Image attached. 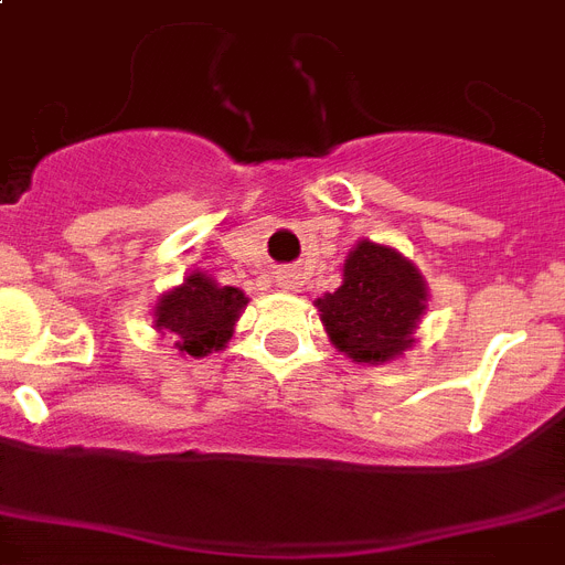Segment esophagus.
<instances>
[{"instance_id": "1", "label": "esophagus", "mask_w": 565, "mask_h": 565, "mask_svg": "<svg viewBox=\"0 0 565 565\" xmlns=\"http://www.w3.org/2000/svg\"><path fill=\"white\" fill-rule=\"evenodd\" d=\"M282 286H288V279H286V282H282Z\"/></svg>"}]
</instances>
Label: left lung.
<instances>
[{
    "label": "left lung",
    "instance_id": "left-lung-1",
    "mask_svg": "<svg viewBox=\"0 0 565 565\" xmlns=\"http://www.w3.org/2000/svg\"><path fill=\"white\" fill-rule=\"evenodd\" d=\"M427 282L413 259L393 245L361 239L343 259V282L315 306L332 347L352 363L381 366L416 347L427 315Z\"/></svg>",
    "mask_w": 565,
    "mask_h": 565
}]
</instances>
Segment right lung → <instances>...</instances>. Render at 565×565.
<instances>
[{
	"label": "right lung",
	"mask_w": 565,
	"mask_h": 565,
	"mask_svg": "<svg viewBox=\"0 0 565 565\" xmlns=\"http://www.w3.org/2000/svg\"><path fill=\"white\" fill-rule=\"evenodd\" d=\"M245 306L242 288L222 286L207 271H190L181 286L158 297L152 326L158 334H170L181 355L204 358L227 347Z\"/></svg>",
	"instance_id": "right-lung-1"
}]
</instances>
